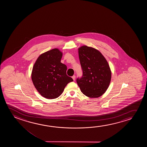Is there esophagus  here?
I'll return each instance as SVG.
<instances>
[{"label":"esophagus","instance_id":"obj_1","mask_svg":"<svg viewBox=\"0 0 147 147\" xmlns=\"http://www.w3.org/2000/svg\"><path fill=\"white\" fill-rule=\"evenodd\" d=\"M72 78L73 79V80H75V78H76V76H75V75H73V76L72 77Z\"/></svg>","mask_w":147,"mask_h":147}]
</instances>
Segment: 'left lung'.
<instances>
[{"mask_svg":"<svg viewBox=\"0 0 147 147\" xmlns=\"http://www.w3.org/2000/svg\"><path fill=\"white\" fill-rule=\"evenodd\" d=\"M83 76L77 83L83 94L90 98L103 94L111 83V72L106 59L98 50L83 46L78 49Z\"/></svg>","mask_w":147,"mask_h":147,"instance_id":"1","label":"left lung"}]
</instances>
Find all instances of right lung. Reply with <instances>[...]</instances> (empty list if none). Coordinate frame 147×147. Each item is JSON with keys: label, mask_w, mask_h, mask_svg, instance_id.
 Here are the masks:
<instances>
[{"label": "right lung", "mask_w": 147, "mask_h": 147, "mask_svg": "<svg viewBox=\"0 0 147 147\" xmlns=\"http://www.w3.org/2000/svg\"><path fill=\"white\" fill-rule=\"evenodd\" d=\"M62 52L53 49L40 55L32 68V79L35 88L47 99L58 97L68 83L73 81L67 75V66L61 63Z\"/></svg>", "instance_id": "right-lung-1"}]
</instances>
